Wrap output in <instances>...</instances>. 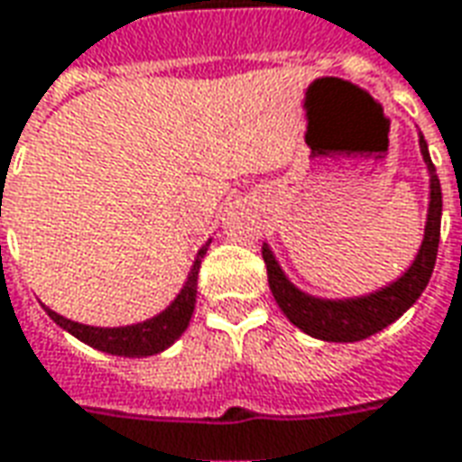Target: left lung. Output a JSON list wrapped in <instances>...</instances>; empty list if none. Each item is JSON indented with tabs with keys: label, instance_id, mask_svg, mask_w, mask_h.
<instances>
[{
	"label": "left lung",
	"instance_id": "1",
	"mask_svg": "<svg viewBox=\"0 0 462 462\" xmlns=\"http://www.w3.org/2000/svg\"><path fill=\"white\" fill-rule=\"evenodd\" d=\"M420 153H423L428 171H430V208H428V224H425L423 246L415 256L413 266L405 271L403 276L385 289L375 291L371 296L348 300H323L306 296L299 291L276 263L273 254L263 246V261L268 271V286L273 299L286 313V319L306 330L313 338L333 343H353L363 341L373 333H378L385 326L403 316L405 310L413 306L418 296L423 293L430 273H433L435 256H438V244H440V211H443V194H440V181L428 153V143L420 136Z\"/></svg>",
	"mask_w": 462,
	"mask_h": 462
}]
</instances>
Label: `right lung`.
Instances as JSON below:
<instances>
[{
  "label": "right lung",
  "instance_id": "obj_1",
  "mask_svg": "<svg viewBox=\"0 0 462 462\" xmlns=\"http://www.w3.org/2000/svg\"><path fill=\"white\" fill-rule=\"evenodd\" d=\"M211 244V241H208ZM206 244V246H208ZM206 246L199 251V256L191 268V276L186 281V286L181 293L176 296L169 309L153 316V319L136 323V326H124V328H94V326H84V323H74V320L59 316L54 310H49V319L54 320L57 326L69 330L74 338H79L91 348H99L111 356H126V358H142V356H153L162 353L163 348H169L189 326L191 313H194L196 303V278H199V266L201 258L206 254Z\"/></svg>",
  "mask_w": 462,
  "mask_h": 462
}]
</instances>
